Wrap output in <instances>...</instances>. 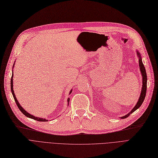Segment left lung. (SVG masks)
I'll return each instance as SVG.
<instances>
[{"mask_svg":"<svg viewBox=\"0 0 158 158\" xmlns=\"http://www.w3.org/2000/svg\"><path fill=\"white\" fill-rule=\"evenodd\" d=\"M137 56L139 57V67H140V70L141 74H142L143 77V85H142V89H141V93H140V95L139 97V99L138 100V102H137V104L135 106V107L133 108L132 110L129 112L128 114H127L126 116L121 117V119H124L127 118L130 114L131 113H133V112H135L136 110H137L138 108L141 106V105L143 104V102L144 100V98L146 97V88H147V75H146V72L145 70V67L144 66V64L143 63L142 61V58L140 57V53L137 51Z\"/></svg>","mask_w":158,"mask_h":158,"instance_id":"8db88e82","label":"left lung"}]
</instances>
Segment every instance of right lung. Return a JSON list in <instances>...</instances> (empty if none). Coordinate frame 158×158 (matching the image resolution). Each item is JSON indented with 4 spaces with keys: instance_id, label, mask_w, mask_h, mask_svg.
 I'll use <instances>...</instances> for the list:
<instances>
[{
    "instance_id": "add662e5",
    "label": "right lung",
    "mask_w": 158,
    "mask_h": 158,
    "mask_svg": "<svg viewBox=\"0 0 158 158\" xmlns=\"http://www.w3.org/2000/svg\"><path fill=\"white\" fill-rule=\"evenodd\" d=\"M14 67V64L13 67ZM13 69H14V68H13ZM10 85H11V91H12V95H13L14 99V100H15V103H16V105H17V106H18V107L19 108V109L20 110V111H21V112H22L25 116L28 117V118H31V119H35V120H37V121H39V122H47V121H48L47 119H44V118H41L35 117V116H34L33 115H32V114H29V112H27L25 109H23V108H22V106H21L19 105V103L18 102V101L17 100V99H16L15 94H14V89H13V71H12V78H11V81H10ZM71 92H72V89L70 90L69 94H71ZM69 101H70V99H69V98H68V99H67L68 105H69Z\"/></svg>"
}]
</instances>
